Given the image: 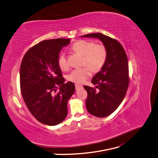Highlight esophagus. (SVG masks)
<instances>
[{
    "instance_id": "1",
    "label": "esophagus",
    "mask_w": 158,
    "mask_h": 158,
    "mask_svg": "<svg viewBox=\"0 0 158 158\" xmlns=\"http://www.w3.org/2000/svg\"><path fill=\"white\" fill-rule=\"evenodd\" d=\"M82 86L81 85H75V89L76 90H78L79 88H81Z\"/></svg>"
}]
</instances>
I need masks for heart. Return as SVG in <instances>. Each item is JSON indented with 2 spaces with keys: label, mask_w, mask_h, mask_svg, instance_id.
I'll list each match as a JSON object with an SVG mask.
<instances>
[{
  "label": "heart",
  "mask_w": 158,
  "mask_h": 158,
  "mask_svg": "<svg viewBox=\"0 0 158 158\" xmlns=\"http://www.w3.org/2000/svg\"><path fill=\"white\" fill-rule=\"evenodd\" d=\"M71 49L83 56L82 64L86 65L81 69L73 70L67 75V79L75 84L83 83L90 76L91 69L94 72L98 71L106 60L107 51L102 44H95L90 40H80L73 44ZM59 65L63 70L68 68L66 57L63 54L59 59Z\"/></svg>",
  "instance_id": "heart-1"
}]
</instances>
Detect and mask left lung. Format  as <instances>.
Instances as JSON below:
<instances>
[{"mask_svg": "<svg viewBox=\"0 0 158 158\" xmlns=\"http://www.w3.org/2000/svg\"><path fill=\"white\" fill-rule=\"evenodd\" d=\"M81 37L98 39L106 48V62L91 79L99 91L83 87L88 94L85 103L88 112L98 118H106L118 109L126 94L129 85L127 55L118 40L102 33L87 34Z\"/></svg>", "mask_w": 158, "mask_h": 158, "instance_id": "left-lung-1", "label": "left lung"}]
</instances>
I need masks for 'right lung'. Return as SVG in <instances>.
Returning a JSON list of instances; mask_svg holds the SVG:
<instances>
[{"mask_svg":"<svg viewBox=\"0 0 158 158\" xmlns=\"http://www.w3.org/2000/svg\"><path fill=\"white\" fill-rule=\"evenodd\" d=\"M69 43V39L43 40L26 52L20 69L21 94L27 108L35 119L51 126L65 119L68 100L75 91L73 83H64L59 65L60 51Z\"/></svg>","mask_w":158,"mask_h":158,"instance_id":"add662e5","label":"right lung"}]
</instances>
